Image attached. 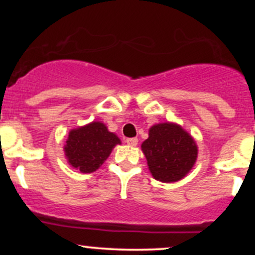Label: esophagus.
Returning a JSON list of instances; mask_svg holds the SVG:
<instances>
[{"label": "esophagus", "mask_w": 255, "mask_h": 255, "mask_svg": "<svg viewBox=\"0 0 255 255\" xmlns=\"http://www.w3.org/2000/svg\"><path fill=\"white\" fill-rule=\"evenodd\" d=\"M126 142H127V145H129V146H136L137 139L136 137H128V139H126Z\"/></svg>", "instance_id": "1"}]
</instances>
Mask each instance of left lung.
Masks as SVG:
<instances>
[{
  "instance_id": "left-lung-1",
  "label": "left lung",
  "mask_w": 255,
  "mask_h": 255,
  "mask_svg": "<svg viewBox=\"0 0 255 255\" xmlns=\"http://www.w3.org/2000/svg\"><path fill=\"white\" fill-rule=\"evenodd\" d=\"M148 170L160 182H177L192 170L198 158V145L180 125L162 122L148 129L141 144Z\"/></svg>"
}]
</instances>
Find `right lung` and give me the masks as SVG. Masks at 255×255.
<instances>
[{
    "instance_id": "add662e5",
    "label": "right lung",
    "mask_w": 255,
    "mask_h": 255,
    "mask_svg": "<svg viewBox=\"0 0 255 255\" xmlns=\"http://www.w3.org/2000/svg\"><path fill=\"white\" fill-rule=\"evenodd\" d=\"M121 140L105 124L92 121L69 130L63 151L68 164L84 174L96 171Z\"/></svg>"
}]
</instances>
